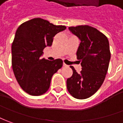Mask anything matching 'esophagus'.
<instances>
[{
    "label": "esophagus",
    "instance_id": "1",
    "mask_svg": "<svg viewBox=\"0 0 123 123\" xmlns=\"http://www.w3.org/2000/svg\"><path fill=\"white\" fill-rule=\"evenodd\" d=\"M63 67H67V65H66V64H65V63H63Z\"/></svg>",
    "mask_w": 123,
    "mask_h": 123
}]
</instances>
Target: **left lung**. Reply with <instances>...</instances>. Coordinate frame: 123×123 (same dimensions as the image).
<instances>
[{
    "instance_id": "left-lung-1",
    "label": "left lung",
    "mask_w": 123,
    "mask_h": 123,
    "mask_svg": "<svg viewBox=\"0 0 123 123\" xmlns=\"http://www.w3.org/2000/svg\"><path fill=\"white\" fill-rule=\"evenodd\" d=\"M69 30L81 40L77 58L82 70L78 73L71 66L73 75L67 80L70 94L77 99L92 96L102 85L108 72L111 51L107 37L89 25L69 27Z\"/></svg>"
}]
</instances>
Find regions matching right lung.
I'll return each instance as SVG.
<instances>
[{
  "label": "right lung",
  "instance_id": "right-lung-1",
  "mask_svg": "<svg viewBox=\"0 0 123 123\" xmlns=\"http://www.w3.org/2000/svg\"><path fill=\"white\" fill-rule=\"evenodd\" d=\"M66 29L47 20L34 18L24 22L16 31L11 47L12 67L21 87L31 96L47 92L51 79L62 66L60 58H42L44 48L51 46L56 34Z\"/></svg>",
  "mask_w": 123,
  "mask_h": 123
}]
</instances>
